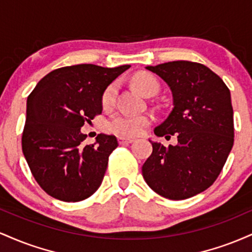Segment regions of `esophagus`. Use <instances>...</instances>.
<instances>
[{
  "mask_svg": "<svg viewBox=\"0 0 252 252\" xmlns=\"http://www.w3.org/2000/svg\"><path fill=\"white\" fill-rule=\"evenodd\" d=\"M118 142H120V144L131 143V142H134V138H130V137H118Z\"/></svg>",
  "mask_w": 252,
  "mask_h": 252,
  "instance_id": "esophagus-1",
  "label": "esophagus"
}]
</instances>
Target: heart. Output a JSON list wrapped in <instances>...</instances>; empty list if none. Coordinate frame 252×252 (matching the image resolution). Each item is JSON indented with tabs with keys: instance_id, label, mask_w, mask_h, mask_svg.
Instances as JSON below:
<instances>
[{
	"instance_id": "1",
	"label": "heart",
	"mask_w": 252,
	"mask_h": 252,
	"mask_svg": "<svg viewBox=\"0 0 252 252\" xmlns=\"http://www.w3.org/2000/svg\"><path fill=\"white\" fill-rule=\"evenodd\" d=\"M135 86L147 96H152L158 91V82L154 74L148 72L136 74ZM117 83L109 84L102 94V105L110 108L115 103L117 96ZM153 121L149 114H132V112H117L106 123L109 131L120 136H137L149 126Z\"/></svg>"
}]
</instances>
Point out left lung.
<instances>
[{"mask_svg":"<svg viewBox=\"0 0 252 252\" xmlns=\"http://www.w3.org/2000/svg\"><path fill=\"white\" fill-rule=\"evenodd\" d=\"M168 84L173 109L156 126L158 137L176 135V146L152 142L153 153L142 174L154 192L182 200L207 189L233 146V109L230 90L222 79L199 63L169 62L147 66Z\"/></svg>","mask_w":252,"mask_h":252,"instance_id":"8db88e82","label":"left lung"}]
</instances>
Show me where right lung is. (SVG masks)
<instances>
[{"label":"right lung","instance_id":"add662e5","mask_svg":"<svg viewBox=\"0 0 252 252\" xmlns=\"http://www.w3.org/2000/svg\"><path fill=\"white\" fill-rule=\"evenodd\" d=\"M129 67L66 66L50 72L31 92L22 152L34 179L48 195L76 202L100 186L117 138L99 134L94 144H85L80 128L102 114L103 91Z\"/></svg>","mask_w":252,"mask_h":252}]
</instances>
